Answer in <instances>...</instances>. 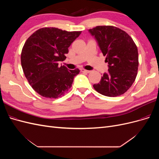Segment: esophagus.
<instances>
[{
	"label": "esophagus",
	"mask_w": 159,
	"mask_h": 159,
	"mask_svg": "<svg viewBox=\"0 0 159 159\" xmlns=\"http://www.w3.org/2000/svg\"><path fill=\"white\" fill-rule=\"evenodd\" d=\"M81 71H82V72H85V73H90L91 72V71H89V70H84V69H81Z\"/></svg>",
	"instance_id": "obj_1"
}]
</instances>
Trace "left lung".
<instances>
[{
    "label": "left lung",
    "instance_id": "8db88e82",
    "mask_svg": "<svg viewBox=\"0 0 159 159\" xmlns=\"http://www.w3.org/2000/svg\"><path fill=\"white\" fill-rule=\"evenodd\" d=\"M89 32L97 40L108 63V73L93 88L107 97L123 95L131 87L137 75L139 56L137 47L131 37L113 26H98Z\"/></svg>",
    "mask_w": 159,
    "mask_h": 159
}]
</instances>
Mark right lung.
<instances>
[{"label": "right lung", "instance_id": "1", "mask_svg": "<svg viewBox=\"0 0 159 159\" xmlns=\"http://www.w3.org/2000/svg\"><path fill=\"white\" fill-rule=\"evenodd\" d=\"M81 32L46 27L26 40L21 52L22 68L28 83L42 97L58 98L71 87L80 70H68L58 62L66 60L68 48Z\"/></svg>", "mask_w": 159, "mask_h": 159}]
</instances>
